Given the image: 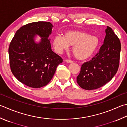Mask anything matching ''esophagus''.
Here are the masks:
<instances>
[{
	"label": "esophagus",
	"instance_id": "obj_1",
	"mask_svg": "<svg viewBox=\"0 0 127 127\" xmlns=\"http://www.w3.org/2000/svg\"><path fill=\"white\" fill-rule=\"evenodd\" d=\"M65 61L66 63H73V61L71 60H68V59H66Z\"/></svg>",
	"mask_w": 127,
	"mask_h": 127
}]
</instances>
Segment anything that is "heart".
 Listing matches in <instances>:
<instances>
[{"mask_svg": "<svg viewBox=\"0 0 127 127\" xmlns=\"http://www.w3.org/2000/svg\"><path fill=\"white\" fill-rule=\"evenodd\" d=\"M99 39L95 36H91L81 31H68L64 36L57 35L53 40L54 49L58 53H61L73 46L72 51L76 58L86 60L95 54L99 46Z\"/></svg>", "mask_w": 127, "mask_h": 127, "instance_id": "heart-1", "label": "heart"}]
</instances>
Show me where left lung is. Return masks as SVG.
I'll return each instance as SVG.
<instances>
[{"mask_svg": "<svg viewBox=\"0 0 127 127\" xmlns=\"http://www.w3.org/2000/svg\"><path fill=\"white\" fill-rule=\"evenodd\" d=\"M104 43L90 61L82 64L77 82L83 89L95 90L106 85L119 67L121 44L111 28L107 26Z\"/></svg>", "mask_w": 127, "mask_h": 127, "instance_id": "obj_1", "label": "left lung"}]
</instances>
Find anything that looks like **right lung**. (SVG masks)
<instances>
[{"label":"right lung","mask_w":127,"mask_h":127,"mask_svg":"<svg viewBox=\"0 0 127 127\" xmlns=\"http://www.w3.org/2000/svg\"><path fill=\"white\" fill-rule=\"evenodd\" d=\"M52 24L37 21L23 25L16 32L9 47V63L11 72L23 84L32 88L47 85L63 60L52 51L48 37ZM36 34L43 38L36 44Z\"/></svg>","instance_id":"1"}]
</instances>
